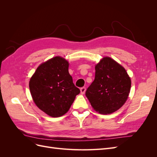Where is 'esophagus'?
I'll use <instances>...</instances> for the list:
<instances>
[{"instance_id": "esophagus-1", "label": "esophagus", "mask_w": 157, "mask_h": 157, "mask_svg": "<svg viewBox=\"0 0 157 157\" xmlns=\"http://www.w3.org/2000/svg\"><path fill=\"white\" fill-rule=\"evenodd\" d=\"M85 92H86V88L82 87L81 88H80V93H81L82 94H84Z\"/></svg>"}]
</instances>
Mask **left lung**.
Segmentation results:
<instances>
[{"mask_svg": "<svg viewBox=\"0 0 157 157\" xmlns=\"http://www.w3.org/2000/svg\"><path fill=\"white\" fill-rule=\"evenodd\" d=\"M95 70V79L86 96L96 111L106 115L115 112L127 100L130 78L122 65L109 57L101 59Z\"/></svg>", "mask_w": 157, "mask_h": 157, "instance_id": "left-lung-1", "label": "left lung"}]
</instances>
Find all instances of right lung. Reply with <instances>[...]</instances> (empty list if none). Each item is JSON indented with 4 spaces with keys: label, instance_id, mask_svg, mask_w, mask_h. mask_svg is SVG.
Instances as JSON below:
<instances>
[{
    "label": "right lung",
    "instance_id": "right-lung-1",
    "mask_svg": "<svg viewBox=\"0 0 157 157\" xmlns=\"http://www.w3.org/2000/svg\"><path fill=\"white\" fill-rule=\"evenodd\" d=\"M69 63L56 56L40 64L29 81L36 105L47 115L59 117L67 113L80 90L69 73Z\"/></svg>",
    "mask_w": 157,
    "mask_h": 157
}]
</instances>
